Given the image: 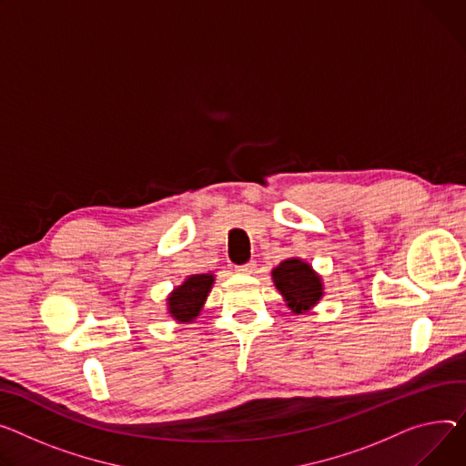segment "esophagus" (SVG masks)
Returning a JSON list of instances; mask_svg holds the SVG:
<instances>
[{"mask_svg": "<svg viewBox=\"0 0 466 466\" xmlns=\"http://www.w3.org/2000/svg\"><path fill=\"white\" fill-rule=\"evenodd\" d=\"M236 271H238V273H245V275H251V273L257 271V262H249V264H245V266H238Z\"/></svg>", "mask_w": 466, "mask_h": 466, "instance_id": "1", "label": "esophagus"}]
</instances>
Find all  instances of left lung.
Listing matches in <instances>:
<instances>
[{"instance_id": "1", "label": "left lung", "mask_w": 466, "mask_h": 466, "mask_svg": "<svg viewBox=\"0 0 466 466\" xmlns=\"http://www.w3.org/2000/svg\"><path fill=\"white\" fill-rule=\"evenodd\" d=\"M271 279L294 315H307L313 311L324 298L322 277L311 264L299 257H290L273 268Z\"/></svg>"}]
</instances>
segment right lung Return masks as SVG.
Returning <instances> with one entry per match:
<instances>
[{"instance_id": "right-lung-1", "label": "right lung", "mask_w": 466, "mask_h": 466, "mask_svg": "<svg viewBox=\"0 0 466 466\" xmlns=\"http://www.w3.org/2000/svg\"><path fill=\"white\" fill-rule=\"evenodd\" d=\"M215 283L213 273H195L185 277L167 298V311L176 322H193L204 309V303Z\"/></svg>"}]
</instances>
